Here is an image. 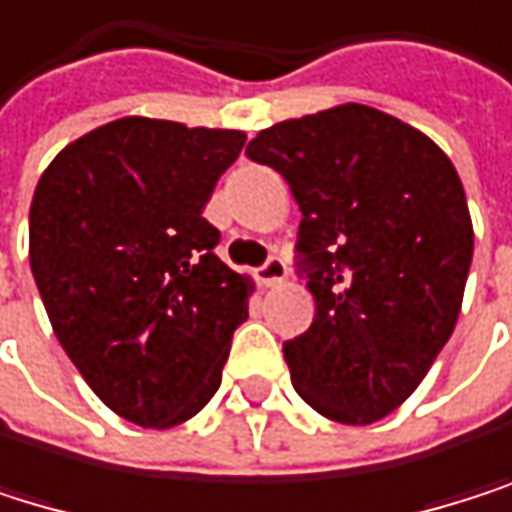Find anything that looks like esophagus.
I'll use <instances>...</instances> for the list:
<instances>
[{"label": "esophagus", "instance_id": "obj_1", "mask_svg": "<svg viewBox=\"0 0 512 512\" xmlns=\"http://www.w3.org/2000/svg\"><path fill=\"white\" fill-rule=\"evenodd\" d=\"M290 274V268H287V262L280 259V256H268L265 259V265H259L256 268V280L262 287H274V284H280V280H284Z\"/></svg>", "mask_w": 512, "mask_h": 512}]
</instances>
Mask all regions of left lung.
Masks as SVG:
<instances>
[{"label": "left lung", "mask_w": 512, "mask_h": 512, "mask_svg": "<svg viewBox=\"0 0 512 512\" xmlns=\"http://www.w3.org/2000/svg\"><path fill=\"white\" fill-rule=\"evenodd\" d=\"M247 158L302 210L296 268L317 314L284 342L293 388L320 415H391L449 342L473 259L464 186L400 118L348 103L259 131Z\"/></svg>", "instance_id": "8db88e82"}]
</instances>
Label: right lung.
Listing matches in <instances>:
<instances>
[{"instance_id": "right-lung-1", "label": "right lung", "mask_w": 512, "mask_h": 512, "mask_svg": "<svg viewBox=\"0 0 512 512\" xmlns=\"http://www.w3.org/2000/svg\"><path fill=\"white\" fill-rule=\"evenodd\" d=\"M241 131L118 118L69 143L30 207L54 336L121 418L173 427L219 391L253 284L216 256L204 207Z\"/></svg>"}]
</instances>
